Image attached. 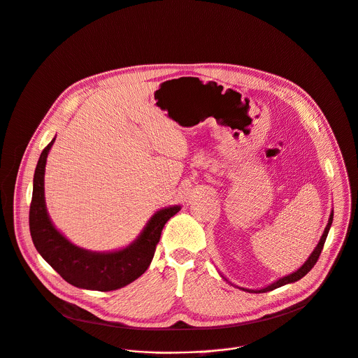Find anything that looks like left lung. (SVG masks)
<instances>
[{"label": "left lung", "mask_w": 358, "mask_h": 358, "mask_svg": "<svg viewBox=\"0 0 358 358\" xmlns=\"http://www.w3.org/2000/svg\"><path fill=\"white\" fill-rule=\"evenodd\" d=\"M331 223H333V211L330 213L329 223H327V226H326V229H324V233H323V236H322L319 244L316 245V248L313 250V252L310 254V257L308 258V261H306L298 271H295V272L291 273V275H287V276H283V278L275 280L273 283L268 285V287H265V288H262V289H257V291H254V289H245V288H240V289H243V291H245V292H250V294H254V292H255V294H264V292L273 291V289H276V288H279V287H283V285L296 282V280H299L301 278H303V276L315 266V264L317 262V259H319V257H320V252H322V250H323L324 241H326V238H327L329 230H330V227H331ZM224 279H226V278H224ZM226 280H227V279H226Z\"/></svg>", "instance_id": "left-lung-1"}]
</instances>
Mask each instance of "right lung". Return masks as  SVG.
I'll use <instances>...</instances> for the list:
<instances>
[{
  "label": "right lung",
  "instance_id": "1",
  "mask_svg": "<svg viewBox=\"0 0 358 358\" xmlns=\"http://www.w3.org/2000/svg\"><path fill=\"white\" fill-rule=\"evenodd\" d=\"M55 138L42 151L35 175L29 207V230L42 258L70 285L92 291H115L144 273L157 250L166 222L180 210L171 206L157 211L139 237L128 247L113 252H93L71 244L49 219L45 204V165Z\"/></svg>",
  "mask_w": 358,
  "mask_h": 358
}]
</instances>
